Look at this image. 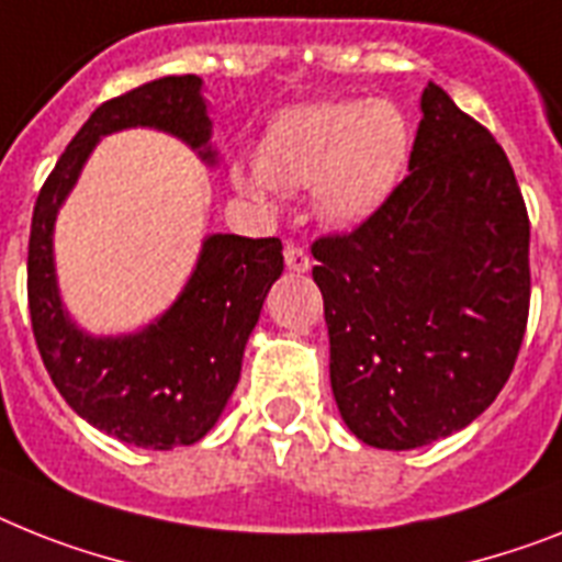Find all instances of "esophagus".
<instances>
[{
	"label": "esophagus",
	"mask_w": 562,
	"mask_h": 562,
	"mask_svg": "<svg viewBox=\"0 0 562 562\" xmlns=\"http://www.w3.org/2000/svg\"><path fill=\"white\" fill-rule=\"evenodd\" d=\"M284 261H286V270L292 272H307L310 270V255L304 252L301 247H295V244H286L284 247Z\"/></svg>",
	"instance_id": "1"
}]
</instances>
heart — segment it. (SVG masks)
Wrapping results in <instances>:
<instances>
[{
	"label": "heart",
	"mask_w": 562,
	"mask_h": 562,
	"mask_svg": "<svg viewBox=\"0 0 562 562\" xmlns=\"http://www.w3.org/2000/svg\"><path fill=\"white\" fill-rule=\"evenodd\" d=\"M411 155L405 114L387 100H350L286 111L270 125L258 164L235 166L232 183L263 201L276 189H313L327 226L364 224L387 203Z\"/></svg>",
	"instance_id": "heart-1"
}]
</instances>
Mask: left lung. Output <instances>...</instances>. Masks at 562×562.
<instances>
[{
	"mask_svg": "<svg viewBox=\"0 0 562 562\" xmlns=\"http://www.w3.org/2000/svg\"><path fill=\"white\" fill-rule=\"evenodd\" d=\"M407 171L373 217L313 244L333 396L347 428L382 451L451 437L497 398L531 299L512 164L434 82Z\"/></svg>",
	"mask_w": 562,
	"mask_h": 562,
	"instance_id": "8db88e82",
	"label": "left lung"
}]
</instances>
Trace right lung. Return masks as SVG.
<instances>
[{
    "mask_svg": "<svg viewBox=\"0 0 562 562\" xmlns=\"http://www.w3.org/2000/svg\"><path fill=\"white\" fill-rule=\"evenodd\" d=\"M201 86L194 74L160 77L100 105L40 189L27 240V310L50 382L88 425L155 451L194 445L215 428L240 379L263 299L284 272V247L278 238L209 235L192 278L155 324L97 338L68 318L59 299L54 221L105 134L146 125L215 164Z\"/></svg>",
    "mask_w": 562,
    "mask_h": 562,
    "instance_id": "add662e5",
    "label": "right lung"
}]
</instances>
